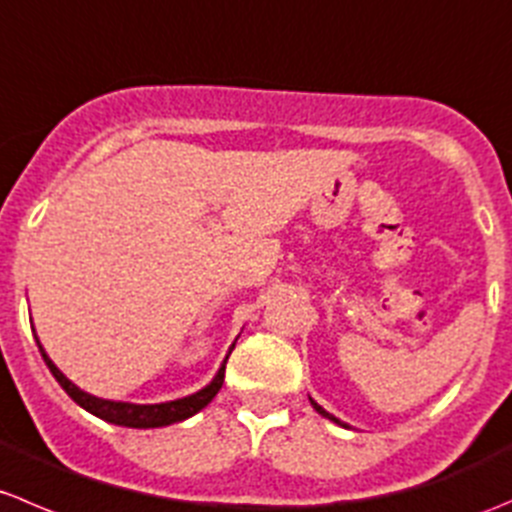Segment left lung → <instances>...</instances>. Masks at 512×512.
I'll return each mask as SVG.
<instances>
[{"label":"left lung","mask_w":512,"mask_h":512,"mask_svg":"<svg viewBox=\"0 0 512 512\" xmlns=\"http://www.w3.org/2000/svg\"><path fill=\"white\" fill-rule=\"evenodd\" d=\"M311 406H313V408H316V411H318V413H321V416H323V418H328V421H333V423H341V421H338V418H333V416H331V413H326V411H323V408H321V406H318V403H316V401H311ZM341 426H343V423H341Z\"/></svg>","instance_id":"8db88e82"}]
</instances>
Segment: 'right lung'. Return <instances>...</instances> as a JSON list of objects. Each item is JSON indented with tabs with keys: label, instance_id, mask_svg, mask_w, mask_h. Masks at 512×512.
Instances as JSON below:
<instances>
[{
	"label": "right lung",
	"instance_id": "add662e5",
	"mask_svg": "<svg viewBox=\"0 0 512 512\" xmlns=\"http://www.w3.org/2000/svg\"><path fill=\"white\" fill-rule=\"evenodd\" d=\"M39 351H42V358L49 366V371H52V376L57 378L59 386L69 393V398H72L74 403H79L84 411L94 413V416L101 418V421H109L114 423V426H126V428L171 426V423L186 421V418H191L194 413H199L201 408H206L211 401H214V396L221 391V386H224V371H226V361H229V356H226L224 366L219 368L214 381H211L206 388H201L199 393H194V396H186V398H179V401H169V403H156V406H136V403L104 401V398H96V396H89V393L79 391V388L74 386V383L69 381L57 366H54L52 358L44 353L42 346H39Z\"/></svg>",
	"mask_w": 512,
	"mask_h": 512
}]
</instances>
